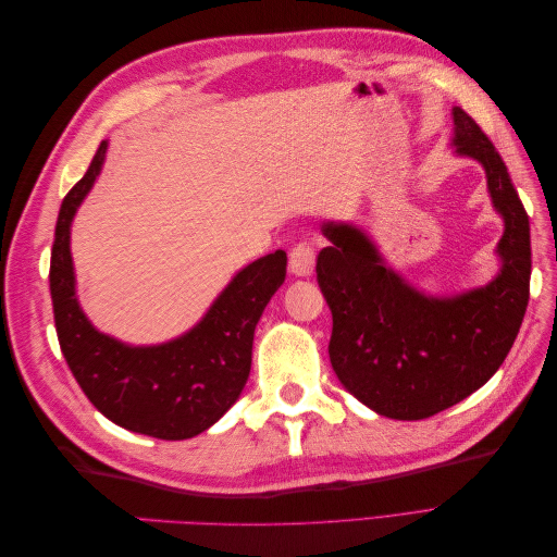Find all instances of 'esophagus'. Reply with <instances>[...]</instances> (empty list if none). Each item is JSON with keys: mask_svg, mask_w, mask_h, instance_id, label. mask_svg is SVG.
I'll list each match as a JSON object with an SVG mask.
<instances>
[{"mask_svg": "<svg viewBox=\"0 0 557 557\" xmlns=\"http://www.w3.org/2000/svg\"><path fill=\"white\" fill-rule=\"evenodd\" d=\"M313 267H315L313 246H309V244H297V246L290 250V272H293L295 276L307 278V276L313 274Z\"/></svg>", "mask_w": 557, "mask_h": 557, "instance_id": "obj_1", "label": "esophagus"}]
</instances>
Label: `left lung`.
Returning a JSON list of instances; mask_svg holds the SVG:
<instances>
[{"label": "left lung", "mask_w": 557, "mask_h": 557, "mask_svg": "<svg viewBox=\"0 0 557 557\" xmlns=\"http://www.w3.org/2000/svg\"><path fill=\"white\" fill-rule=\"evenodd\" d=\"M455 156L476 160L504 221L497 276L458 295L434 297L387 267L369 234L325 223L332 246L315 262L332 311L330 362L346 391L395 420H423L491 381L511 350L530 299V218L474 117L453 107Z\"/></svg>", "instance_id": "1"}]
</instances>
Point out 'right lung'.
<instances>
[{
	"label": "right lung",
	"mask_w": 557,
	"mask_h": 557,
	"mask_svg": "<svg viewBox=\"0 0 557 557\" xmlns=\"http://www.w3.org/2000/svg\"><path fill=\"white\" fill-rule=\"evenodd\" d=\"M109 141L60 207L50 297L62 356L81 391L111 423L129 432L181 442L221 420L250 374L252 334L267 301L285 281V250L246 264L213 299L199 323L172 342L132 346L99 332L76 297L72 223L102 172Z\"/></svg>",
	"instance_id": "obj_1"
}]
</instances>
